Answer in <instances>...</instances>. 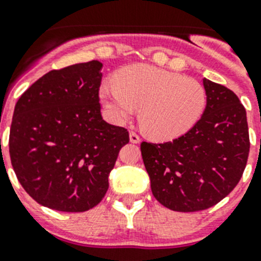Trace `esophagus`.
I'll list each match as a JSON object with an SVG mask.
<instances>
[{
	"label": "esophagus",
	"mask_w": 261,
	"mask_h": 261,
	"mask_svg": "<svg viewBox=\"0 0 261 261\" xmlns=\"http://www.w3.org/2000/svg\"><path fill=\"white\" fill-rule=\"evenodd\" d=\"M129 140H130V142H133V144H138V142L141 141L140 136H138L136 132H133V130H130V132H129Z\"/></svg>",
	"instance_id": "1"
}]
</instances>
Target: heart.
I'll return each instance as SVG.
<instances>
[{"instance_id":"obj_1","label":"heart","mask_w":261,"mask_h":261,"mask_svg":"<svg viewBox=\"0 0 261 261\" xmlns=\"http://www.w3.org/2000/svg\"><path fill=\"white\" fill-rule=\"evenodd\" d=\"M100 100L116 124L138 110L142 130L156 140H171L197 124L206 108V90L195 78L151 65H132L100 87Z\"/></svg>"}]
</instances>
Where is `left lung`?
Returning a JSON list of instances; mask_svg holds the SVG:
<instances>
[{
    "mask_svg": "<svg viewBox=\"0 0 261 261\" xmlns=\"http://www.w3.org/2000/svg\"><path fill=\"white\" fill-rule=\"evenodd\" d=\"M206 108L186 135L142 142L151 192L175 212H199L225 199L239 183L250 153L246 110L231 90L204 78Z\"/></svg>",
    "mask_w": 261,
    "mask_h": 261,
    "instance_id": "1",
    "label": "left lung"
}]
</instances>
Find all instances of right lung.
Segmentation results:
<instances>
[{"label":"right lung","instance_id":"add662e5","mask_svg":"<svg viewBox=\"0 0 261 261\" xmlns=\"http://www.w3.org/2000/svg\"><path fill=\"white\" fill-rule=\"evenodd\" d=\"M102 62L50 70L14 108L9 153L18 180L32 199L60 212H86L102 201L120 149L123 126L100 115Z\"/></svg>","mask_w":261,"mask_h":261}]
</instances>
